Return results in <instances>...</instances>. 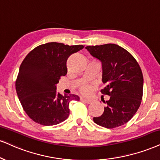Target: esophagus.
<instances>
[{"instance_id":"obj_1","label":"esophagus","mask_w":160,"mask_h":160,"mask_svg":"<svg viewBox=\"0 0 160 160\" xmlns=\"http://www.w3.org/2000/svg\"><path fill=\"white\" fill-rule=\"evenodd\" d=\"M81 100H82V101L84 102H86L87 104H90L92 102V100L91 99H88V98H84V97L81 98Z\"/></svg>"}]
</instances>
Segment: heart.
<instances>
[{"mask_svg":"<svg viewBox=\"0 0 160 160\" xmlns=\"http://www.w3.org/2000/svg\"><path fill=\"white\" fill-rule=\"evenodd\" d=\"M80 91L83 94L88 95V94H89L90 91H91V87H90L89 84H82L80 88Z\"/></svg>","mask_w":160,"mask_h":160,"instance_id":"obj_1","label":"heart"}]
</instances>
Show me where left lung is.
<instances>
[{"label":"left lung","mask_w":160,"mask_h":160,"mask_svg":"<svg viewBox=\"0 0 160 160\" xmlns=\"http://www.w3.org/2000/svg\"><path fill=\"white\" fill-rule=\"evenodd\" d=\"M85 48L102 64L101 90L110 99L104 102V113L93 117L97 125L106 128L119 127L134 116L143 95V75L137 60L125 49L114 44L88 46Z\"/></svg>","instance_id":"left-lung-1"}]
</instances>
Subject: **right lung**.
<instances>
[{"label":"right lung","instance_id":"right-lung-1","mask_svg":"<svg viewBox=\"0 0 160 160\" xmlns=\"http://www.w3.org/2000/svg\"><path fill=\"white\" fill-rule=\"evenodd\" d=\"M84 47L47 43L33 49L23 60L15 89L23 109L35 122L45 126L55 125L68 118L70 102L80 98L75 94L58 93L56 84L68 72V57Z\"/></svg>","mask_w":160,"mask_h":160}]
</instances>
